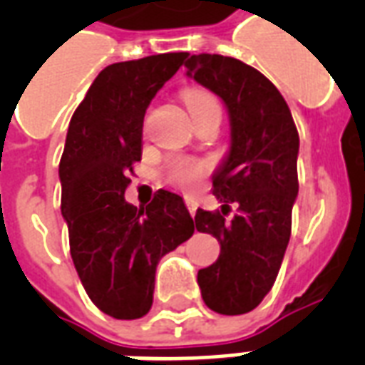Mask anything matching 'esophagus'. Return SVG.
<instances>
[{
    "label": "esophagus",
    "instance_id": "34e87169",
    "mask_svg": "<svg viewBox=\"0 0 365 365\" xmlns=\"http://www.w3.org/2000/svg\"><path fill=\"white\" fill-rule=\"evenodd\" d=\"M185 206H187V210L191 212V216H195V212H197V206H199V202H197L193 197H187V199H185Z\"/></svg>",
    "mask_w": 365,
    "mask_h": 365
}]
</instances>
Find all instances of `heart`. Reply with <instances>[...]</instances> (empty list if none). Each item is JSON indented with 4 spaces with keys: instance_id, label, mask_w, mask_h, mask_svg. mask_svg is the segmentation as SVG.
<instances>
[{
    "instance_id": "obj_1",
    "label": "heart",
    "mask_w": 365,
    "mask_h": 365,
    "mask_svg": "<svg viewBox=\"0 0 365 365\" xmlns=\"http://www.w3.org/2000/svg\"><path fill=\"white\" fill-rule=\"evenodd\" d=\"M185 106L191 110L202 108L206 104H214L216 98L205 88H187L183 93ZM208 174V163L197 159H176L172 160L166 170V180L172 185L183 189V191H197L202 185V180Z\"/></svg>"
}]
</instances>
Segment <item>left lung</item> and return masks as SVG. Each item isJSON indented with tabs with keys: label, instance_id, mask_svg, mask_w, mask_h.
<instances>
[{
	"label": "left lung",
	"instance_id": "8db88e82",
	"mask_svg": "<svg viewBox=\"0 0 365 365\" xmlns=\"http://www.w3.org/2000/svg\"><path fill=\"white\" fill-rule=\"evenodd\" d=\"M185 68L223 100L231 123V148L212 178L222 210L199 208L195 216L197 231L216 237L222 252L197 282L208 309L244 314L271 292L288 248L299 134L282 94L252 66L202 53ZM231 205L237 214L225 220Z\"/></svg>",
	"mask_w": 365,
	"mask_h": 365
}]
</instances>
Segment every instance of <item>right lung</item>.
<instances>
[{
	"label": "right lung",
	"mask_w": 365,
	"mask_h": 365,
	"mask_svg": "<svg viewBox=\"0 0 365 365\" xmlns=\"http://www.w3.org/2000/svg\"><path fill=\"white\" fill-rule=\"evenodd\" d=\"M185 58L165 53L108 66L68 126L58 174L71 259L91 301L117 320L148 314L160 257L195 231L180 195L159 189L140 210L125 200L145 110Z\"/></svg>",
	"instance_id": "1"
}]
</instances>
